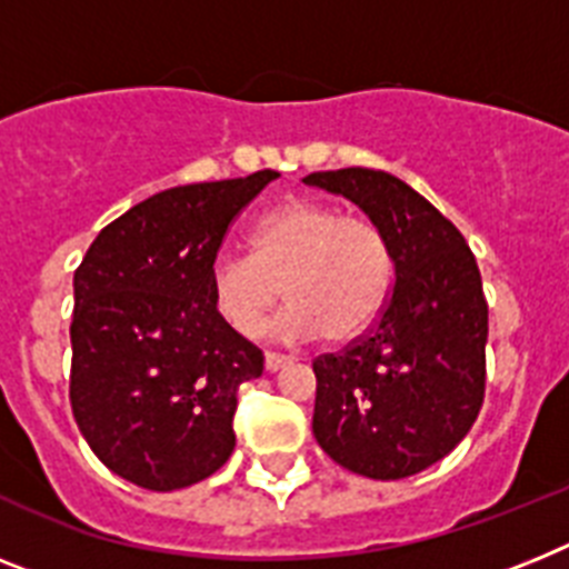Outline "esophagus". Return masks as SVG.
<instances>
[{
    "label": "esophagus",
    "mask_w": 569,
    "mask_h": 569,
    "mask_svg": "<svg viewBox=\"0 0 569 569\" xmlns=\"http://www.w3.org/2000/svg\"><path fill=\"white\" fill-rule=\"evenodd\" d=\"M292 365V356H283V352H266V370L269 373H274V370H280V367Z\"/></svg>",
    "instance_id": "1"
}]
</instances>
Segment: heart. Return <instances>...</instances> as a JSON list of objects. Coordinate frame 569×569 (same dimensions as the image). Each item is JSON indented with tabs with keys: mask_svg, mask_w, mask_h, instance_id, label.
Returning <instances> with one entry per match:
<instances>
[{
	"mask_svg": "<svg viewBox=\"0 0 569 569\" xmlns=\"http://www.w3.org/2000/svg\"><path fill=\"white\" fill-rule=\"evenodd\" d=\"M393 283V251L379 222L298 196L251 228V257L219 254L211 266L213 309L233 332L257 336L283 298L277 329L350 343L379 321Z\"/></svg>",
	"mask_w": 569,
	"mask_h": 569,
	"instance_id": "heart-1",
	"label": "heart"
}]
</instances>
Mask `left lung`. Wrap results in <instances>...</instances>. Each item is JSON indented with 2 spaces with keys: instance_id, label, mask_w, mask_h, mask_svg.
Instances as JSON below:
<instances>
[{
  "instance_id": "left-lung-1",
  "label": "left lung",
  "mask_w": 569,
  "mask_h": 569,
  "mask_svg": "<svg viewBox=\"0 0 569 569\" xmlns=\"http://www.w3.org/2000/svg\"><path fill=\"white\" fill-rule=\"evenodd\" d=\"M303 181L352 199L393 251L379 321L312 361V433L347 471L419 475L455 451L483 408L489 303L477 260L451 219L385 170L343 167Z\"/></svg>"
}]
</instances>
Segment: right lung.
<instances>
[{
	"label": "right lung",
	"instance_id": "add662e5",
	"mask_svg": "<svg viewBox=\"0 0 569 569\" xmlns=\"http://www.w3.org/2000/svg\"><path fill=\"white\" fill-rule=\"evenodd\" d=\"M274 179L161 190L109 222L74 271L71 413L94 457L141 489H184L231 457L237 390L262 373V350L217 315L211 266Z\"/></svg>",
	"mask_w": 569,
	"mask_h": 569
}]
</instances>
